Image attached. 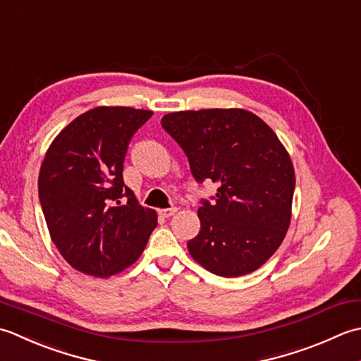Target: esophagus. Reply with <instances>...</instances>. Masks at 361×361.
<instances>
[{
  "mask_svg": "<svg viewBox=\"0 0 361 361\" xmlns=\"http://www.w3.org/2000/svg\"><path fill=\"white\" fill-rule=\"evenodd\" d=\"M176 212H178V209H176V207H171V209H160V210H159V215H160L161 218H170V216L174 215Z\"/></svg>",
  "mask_w": 361,
  "mask_h": 361,
  "instance_id": "1",
  "label": "esophagus"
}]
</instances>
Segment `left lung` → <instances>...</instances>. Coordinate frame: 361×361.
I'll list each match as a JSON object with an SVG mask.
<instances>
[{
	"instance_id": "left-lung-1",
	"label": "left lung",
	"mask_w": 361,
	"mask_h": 361,
	"mask_svg": "<svg viewBox=\"0 0 361 361\" xmlns=\"http://www.w3.org/2000/svg\"><path fill=\"white\" fill-rule=\"evenodd\" d=\"M188 159L193 178L212 180L213 202L201 201V231L187 243L210 273L238 277L273 255L291 221L294 168L281 140L243 109L173 112L161 118Z\"/></svg>"
}]
</instances>
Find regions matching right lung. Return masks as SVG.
<instances>
[{
	"instance_id": "add662e5",
	"label": "right lung",
	"mask_w": 361,
	"mask_h": 361,
	"mask_svg": "<svg viewBox=\"0 0 361 361\" xmlns=\"http://www.w3.org/2000/svg\"><path fill=\"white\" fill-rule=\"evenodd\" d=\"M151 110L94 107L51 143L39 174V200L51 240L73 268L109 277L135 263L157 213L123 180L132 135Z\"/></svg>"
}]
</instances>
